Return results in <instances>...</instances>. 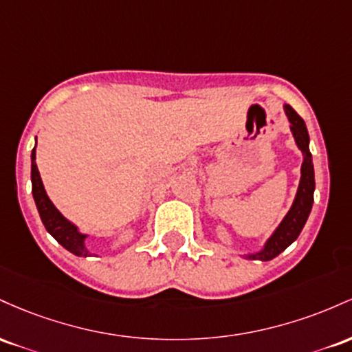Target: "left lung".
<instances>
[{
	"mask_svg": "<svg viewBox=\"0 0 352 352\" xmlns=\"http://www.w3.org/2000/svg\"><path fill=\"white\" fill-rule=\"evenodd\" d=\"M284 113L291 123V133L302 155L301 164V179H299L298 191H296L294 201L291 204L289 211L284 216L279 226L272 231V234L266 239L264 246L256 252L243 254L248 259H258V261H271L276 256H279L287 246L298 239L301 234L304 224L311 214L314 203V164L313 155L309 151V133H307L306 123L289 104H284Z\"/></svg>",
	"mask_w": 352,
	"mask_h": 352,
	"instance_id": "8db88e82",
	"label": "left lung"
}]
</instances>
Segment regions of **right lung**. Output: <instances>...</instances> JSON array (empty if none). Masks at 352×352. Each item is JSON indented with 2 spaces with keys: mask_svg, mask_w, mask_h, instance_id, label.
Wrapping results in <instances>:
<instances>
[{
  "mask_svg": "<svg viewBox=\"0 0 352 352\" xmlns=\"http://www.w3.org/2000/svg\"><path fill=\"white\" fill-rule=\"evenodd\" d=\"M31 192H33L34 204H36L39 218H41L43 224H45L46 231L53 236L54 239L61 244L65 250L73 252L74 256H91L88 248H86V239L89 234L80 231V228L74 223H71L68 218L58 211L53 201L46 195L45 184H43L41 176H39L38 166H36V144H34L33 151H31Z\"/></svg>",
  "mask_w": 352,
  "mask_h": 352,
  "instance_id": "obj_1",
  "label": "right lung"
}]
</instances>
